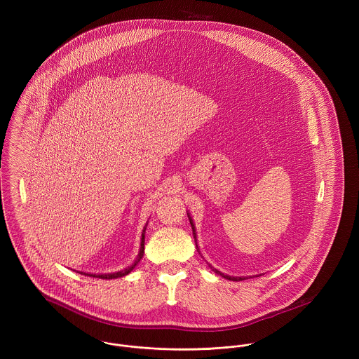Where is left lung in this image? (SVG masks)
<instances>
[{
  "label": "left lung",
  "instance_id": "left-lung-1",
  "mask_svg": "<svg viewBox=\"0 0 359 359\" xmlns=\"http://www.w3.org/2000/svg\"><path fill=\"white\" fill-rule=\"evenodd\" d=\"M188 217H189V222H191V226H192V231H194V238H195V239H196V231H195V225H194V221H192V218H191V215H189V214H188ZM196 248H198V245H196ZM211 269H212V271H214V272H215V273H218V275H221V276H224V278H225V279H228V280H236V282H238V280H243V279H245V278H235V276H229V275H224V273H222V272H219V271H218V269H214V268H212V266H211Z\"/></svg>",
  "mask_w": 359,
  "mask_h": 359
}]
</instances>
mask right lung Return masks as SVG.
<instances>
[{
  "mask_svg": "<svg viewBox=\"0 0 359 359\" xmlns=\"http://www.w3.org/2000/svg\"><path fill=\"white\" fill-rule=\"evenodd\" d=\"M145 231H147V226L144 228L142 231V238H141V249H140V253L137 259L134 261L133 265H130L128 268L123 269V271H118V272H113V273H86V272H80V273H84V275H88V276H93V278H100V279H116V278H121L124 275H128L134 268L135 265L140 262V259L144 257V246H145Z\"/></svg>",
  "mask_w": 359,
  "mask_h": 359,
  "instance_id": "1",
  "label": "right lung"
}]
</instances>
